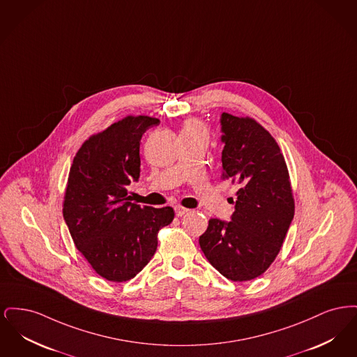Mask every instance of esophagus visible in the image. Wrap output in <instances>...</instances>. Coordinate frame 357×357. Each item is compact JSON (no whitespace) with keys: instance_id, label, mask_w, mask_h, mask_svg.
<instances>
[{"instance_id":"1","label":"esophagus","mask_w":357,"mask_h":357,"mask_svg":"<svg viewBox=\"0 0 357 357\" xmlns=\"http://www.w3.org/2000/svg\"><path fill=\"white\" fill-rule=\"evenodd\" d=\"M190 210L186 208V207H182V206H175V214H176V217H182V215H185L187 214Z\"/></svg>"}]
</instances>
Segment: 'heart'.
Listing matches in <instances>:
<instances>
[{"label": "heart", "instance_id": "obj_1", "mask_svg": "<svg viewBox=\"0 0 357 357\" xmlns=\"http://www.w3.org/2000/svg\"><path fill=\"white\" fill-rule=\"evenodd\" d=\"M181 132H199V134H204V128L199 121L190 120L183 126Z\"/></svg>", "mask_w": 357, "mask_h": 357}]
</instances>
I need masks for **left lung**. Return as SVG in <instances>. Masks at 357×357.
<instances>
[{
	"mask_svg": "<svg viewBox=\"0 0 357 357\" xmlns=\"http://www.w3.org/2000/svg\"><path fill=\"white\" fill-rule=\"evenodd\" d=\"M222 179L239 188L231 221L211 218L199 237L207 261L231 281L265 272L294 217L288 167L277 142L252 118L221 115Z\"/></svg>",
	"mask_w": 357,
	"mask_h": 357,
	"instance_id": "8db88e82",
	"label": "left lung"
}]
</instances>
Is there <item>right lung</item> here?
Listing matches in <instances>:
<instances>
[{"label":"right lung","mask_w":357,"mask_h":357,"mask_svg":"<svg viewBox=\"0 0 357 357\" xmlns=\"http://www.w3.org/2000/svg\"><path fill=\"white\" fill-rule=\"evenodd\" d=\"M160 121L127 116L85 140L73 158L63 204L77 250L112 282L134 278L153 258L158 231L170 225V206L130 202L127 186L140 175V139Z\"/></svg>","instance_id":"1"}]
</instances>
